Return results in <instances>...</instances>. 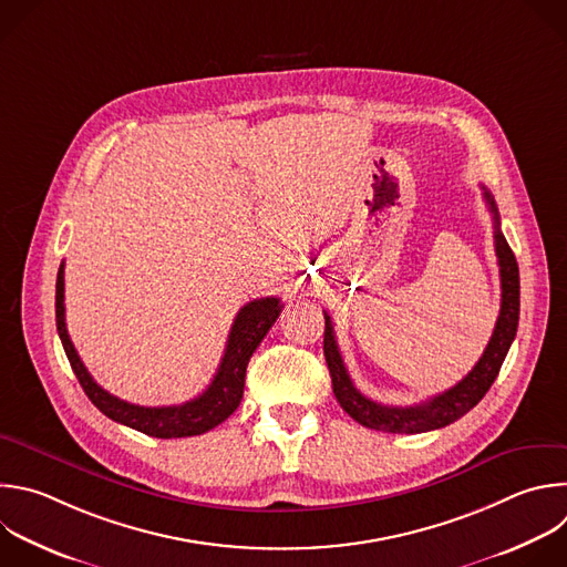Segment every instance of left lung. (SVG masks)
<instances>
[{
	"label": "left lung",
	"mask_w": 567,
	"mask_h": 567,
	"mask_svg": "<svg viewBox=\"0 0 567 567\" xmlns=\"http://www.w3.org/2000/svg\"><path fill=\"white\" fill-rule=\"evenodd\" d=\"M483 198L489 207V214L494 218V247L501 269V311L494 327V333L474 364V369L465 375L461 383L450 388L447 392L412 408H394V405H381L373 403L367 396H362L347 373V367L342 362L331 316L324 311V360L331 373V385L336 401L340 408L358 421L362 427L375 430V432H392V434H421L441 430L461 416H465L492 388L496 381L498 369L509 351V344L516 336L518 327V307H520V282H518V265L516 258L501 234V220L498 209L492 198V194L483 186Z\"/></svg>",
	"instance_id": "1"
}]
</instances>
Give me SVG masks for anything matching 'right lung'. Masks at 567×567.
Returning <instances> with one entry per match:
<instances>
[{
  "mask_svg": "<svg viewBox=\"0 0 567 567\" xmlns=\"http://www.w3.org/2000/svg\"><path fill=\"white\" fill-rule=\"evenodd\" d=\"M280 298H258L247 302L229 331L227 349L220 360V367L214 375L212 385L194 401H186L182 405H168V408H142L126 401H120L117 396L102 390L84 362L80 360L64 320V262L58 271V285H55V320H58V333L64 344L66 358L78 375V381L91 403L111 421L122 423L131 430H137L146 436L155 439H184V436H198L223 421H227L240 405L243 392H245V375L247 364L256 347L262 342L271 324L282 311Z\"/></svg>",
  "mask_w": 567,
  "mask_h": 567,
  "instance_id": "obj_1",
  "label": "right lung"
}]
</instances>
